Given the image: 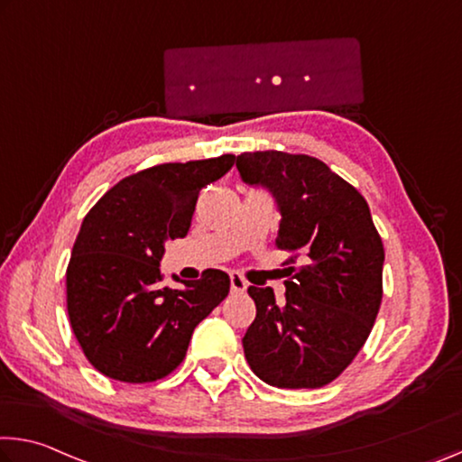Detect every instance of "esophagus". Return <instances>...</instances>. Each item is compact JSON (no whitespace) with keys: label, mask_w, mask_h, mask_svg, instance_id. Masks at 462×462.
Here are the masks:
<instances>
[{"label":"esophagus","mask_w":462,"mask_h":462,"mask_svg":"<svg viewBox=\"0 0 462 462\" xmlns=\"http://www.w3.org/2000/svg\"><path fill=\"white\" fill-rule=\"evenodd\" d=\"M246 280L240 273H232L230 275V288H232V294H245L246 291Z\"/></svg>","instance_id":"obj_1"}]
</instances>
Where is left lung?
I'll return each instance as SVG.
<instances>
[{
  "label": "left lung",
  "mask_w": 462,
  "mask_h": 462,
  "mask_svg": "<svg viewBox=\"0 0 462 462\" xmlns=\"http://www.w3.org/2000/svg\"><path fill=\"white\" fill-rule=\"evenodd\" d=\"M236 168L243 182L275 199L277 246L304 254L302 267H288L282 304L271 288H248L257 317L243 337L245 357L277 389H319L347 368L372 331L383 240L364 197L317 158L246 152Z\"/></svg>",
  "instance_id": "8db88e82"
}]
</instances>
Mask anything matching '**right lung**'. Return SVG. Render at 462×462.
Here are the masks:
<instances>
[{"label":"right lung","mask_w":462,"mask_h":462,"mask_svg":"<svg viewBox=\"0 0 462 462\" xmlns=\"http://www.w3.org/2000/svg\"><path fill=\"white\" fill-rule=\"evenodd\" d=\"M236 156L160 164L123 179L84 217L68 265V312L94 368L121 383H152L177 368L195 327L228 296L219 269L164 285L168 240L187 236L197 197Z\"/></svg>","instance_id":"1"}]
</instances>
